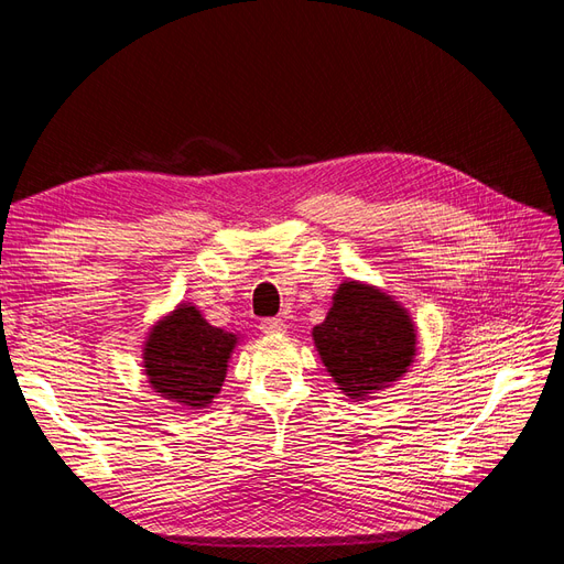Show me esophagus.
Masks as SVG:
<instances>
[{"label": "esophagus", "mask_w": 564, "mask_h": 564, "mask_svg": "<svg viewBox=\"0 0 564 564\" xmlns=\"http://www.w3.org/2000/svg\"><path fill=\"white\" fill-rule=\"evenodd\" d=\"M261 329H263V334H286V324H284V319L268 317L261 322Z\"/></svg>", "instance_id": "obj_1"}]
</instances>
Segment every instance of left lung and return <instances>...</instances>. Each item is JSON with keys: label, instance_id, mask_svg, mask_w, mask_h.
Listing matches in <instances>:
<instances>
[{"label": "left lung", "instance_id": "obj_1", "mask_svg": "<svg viewBox=\"0 0 564 564\" xmlns=\"http://www.w3.org/2000/svg\"><path fill=\"white\" fill-rule=\"evenodd\" d=\"M311 334L324 369L352 402L398 383L419 350L414 317L386 289L362 280L338 284L327 317Z\"/></svg>", "mask_w": 564, "mask_h": 564}]
</instances>
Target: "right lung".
<instances>
[{"instance_id":"1","label":"right lung","mask_w":564,"mask_h":564,"mask_svg":"<svg viewBox=\"0 0 564 564\" xmlns=\"http://www.w3.org/2000/svg\"><path fill=\"white\" fill-rule=\"evenodd\" d=\"M242 334L214 327L191 301L152 322L141 348L145 379L162 400L183 409H209L226 381Z\"/></svg>"}]
</instances>
